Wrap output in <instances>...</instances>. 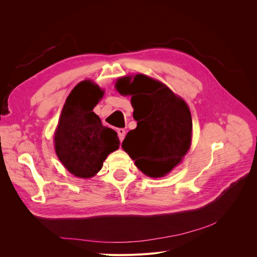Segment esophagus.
Returning a JSON list of instances; mask_svg holds the SVG:
<instances>
[{"label":"esophagus","mask_w":257,"mask_h":257,"mask_svg":"<svg viewBox=\"0 0 257 257\" xmlns=\"http://www.w3.org/2000/svg\"><path fill=\"white\" fill-rule=\"evenodd\" d=\"M117 134H118L119 141H120V142H123V140L125 139V134H126L125 129H123V128H119V129H117Z\"/></svg>","instance_id":"34e87169"}]
</instances>
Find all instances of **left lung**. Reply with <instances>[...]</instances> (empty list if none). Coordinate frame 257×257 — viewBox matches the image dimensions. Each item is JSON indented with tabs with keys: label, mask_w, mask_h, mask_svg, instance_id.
Returning <instances> with one entry per match:
<instances>
[{
	"label": "left lung",
	"mask_w": 257,
	"mask_h": 257,
	"mask_svg": "<svg viewBox=\"0 0 257 257\" xmlns=\"http://www.w3.org/2000/svg\"><path fill=\"white\" fill-rule=\"evenodd\" d=\"M121 94H130L138 126L127 133L123 149L150 177H163L187 153L192 139V115L186 103L163 83L139 74L119 79Z\"/></svg>",
	"instance_id": "1"
}]
</instances>
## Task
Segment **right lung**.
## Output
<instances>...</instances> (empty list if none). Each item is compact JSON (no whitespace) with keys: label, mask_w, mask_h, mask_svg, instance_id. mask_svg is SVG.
Returning <instances> with one entry per match:
<instances>
[{"label":"right lung","mask_w":257,"mask_h":257,"mask_svg":"<svg viewBox=\"0 0 257 257\" xmlns=\"http://www.w3.org/2000/svg\"><path fill=\"white\" fill-rule=\"evenodd\" d=\"M102 96L103 90L91 81L80 82L65 101L54 139L59 160L80 178L94 176L119 147L117 133L103 126L92 111Z\"/></svg>","instance_id":"add662e5"}]
</instances>
